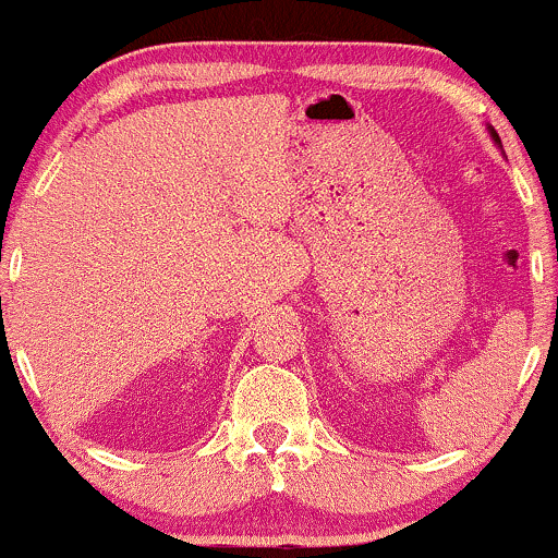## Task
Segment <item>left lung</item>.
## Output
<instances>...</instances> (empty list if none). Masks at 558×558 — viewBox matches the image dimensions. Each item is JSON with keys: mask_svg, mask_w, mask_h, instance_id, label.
<instances>
[{"mask_svg": "<svg viewBox=\"0 0 558 558\" xmlns=\"http://www.w3.org/2000/svg\"><path fill=\"white\" fill-rule=\"evenodd\" d=\"M490 138H493V141H496V144H498V146H501V138H498V133H496V131H493V128H490Z\"/></svg>", "mask_w": 558, "mask_h": 558, "instance_id": "8db88e82", "label": "left lung"}]
</instances>
